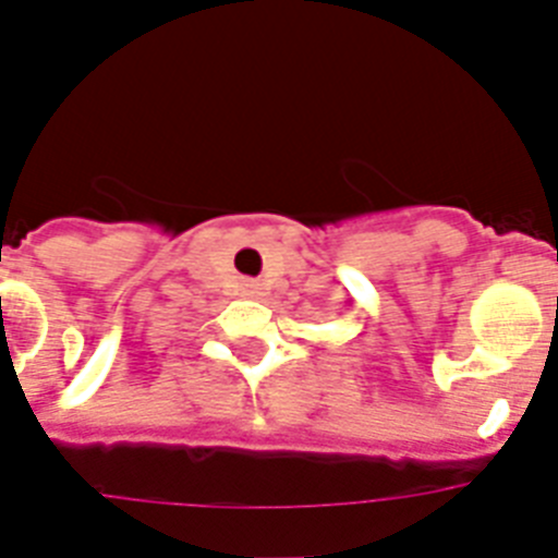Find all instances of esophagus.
Listing matches in <instances>:
<instances>
[{"instance_id": "1", "label": "esophagus", "mask_w": 558, "mask_h": 558, "mask_svg": "<svg viewBox=\"0 0 558 558\" xmlns=\"http://www.w3.org/2000/svg\"><path fill=\"white\" fill-rule=\"evenodd\" d=\"M257 289H260V287H257V283H243V292L252 294V298H255V294H257Z\"/></svg>"}]
</instances>
